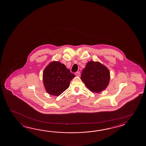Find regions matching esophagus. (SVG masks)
<instances>
[{
	"mask_svg": "<svg viewBox=\"0 0 146 146\" xmlns=\"http://www.w3.org/2000/svg\"><path fill=\"white\" fill-rule=\"evenodd\" d=\"M75 75L76 76H77V77H80V72H76V73H75Z\"/></svg>",
	"mask_w": 146,
	"mask_h": 146,
	"instance_id": "1",
	"label": "esophagus"
}]
</instances>
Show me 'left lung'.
Segmentation results:
<instances>
[{
	"label": "left lung",
	"mask_w": 146,
	"mask_h": 146,
	"mask_svg": "<svg viewBox=\"0 0 146 146\" xmlns=\"http://www.w3.org/2000/svg\"><path fill=\"white\" fill-rule=\"evenodd\" d=\"M108 68L99 62L89 61L82 70L81 79L86 86L93 93L105 90L110 81Z\"/></svg>",
	"instance_id": "left-lung-1"
}]
</instances>
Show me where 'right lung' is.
<instances>
[{
	"label": "right lung",
	"mask_w": 146,
	"mask_h": 146,
	"mask_svg": "<svg viewBox=\"0 0 146 146\" xmlns=\"http://www.w3.org/2000/svg\"><path fill=\"white\" fill-rule=\"evenodd\" d=\"M74 77L64 64L58 61H53L43 70V85L49 94L58 96L68 88Z\"/></svg>",
	"instance_id": "right-lung-1"
}]
</instances>
